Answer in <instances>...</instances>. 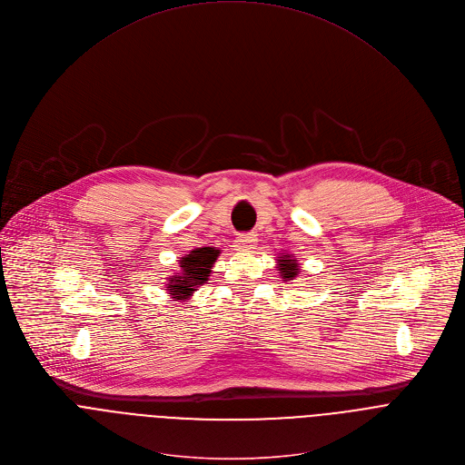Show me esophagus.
Segmentation results:
<instances>
[{"label":"esophagus","mask_w":465,"mask_h":465,"mask_svg":"<svg viewBox=\"0 0 465 465\" xmlns=\"http://www.w3.org/2000/svg\"><path fill=\"white\" fill-rule=\"evenodd\" d=\"M255 242H257V235L255 233H241L235 239L233 246H235L237 252H250L255 246Z\"/></svg>","instance_id":"obj_1"}]
</instances>
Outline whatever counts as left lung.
Segmentation results:
<instances>
[{
    "label": "left lung",
    "mask_w": 465,
    "mask_h": 465,
    "mask_svg": "<svg viewBox=\"0 0 465 465\" xmlns=\"http://www.w3.org/2000/svg\"><path fill=\"white\" fill-rule=\"evenodd\" d=\"M279 262V273L282 277V281H292L297 273H299V266H297V261L295 259H290V255H282L277 259Z\"/></svg>",
    "instance_id": "obj_1"
}]
</instances>
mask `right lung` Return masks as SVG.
<instances>
[{"label": "right lung", "instance_id": "add662e5", "mask_svg": "<svg viewBox=\"0 0 465 465\" xmlns=\"http://www.w3.org/2000/svg\"><path fill=\"white\" fill-rule=\"evenodd\" d=\"M219 253H221L219 250L212 246H204V248H195L188 255L181 257V262H179L181 272L179 275H172L170 284L166 286L172 297H175L177 301L192 297V293L208 281L212 266L217 261Z\"/></svg>", "mask_w": 465, "mask_h": 465}]
</instances>
